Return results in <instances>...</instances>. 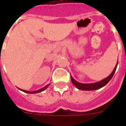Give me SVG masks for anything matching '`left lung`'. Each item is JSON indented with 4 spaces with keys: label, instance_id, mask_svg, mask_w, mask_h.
I'll return each mask as SVG.
<instances>
[{
    "label": "left lung",
    "instance_id": "8db88e82",
    "mask_svg": "<svg viewBox=\"0 0 126 126\" xmlns=\"http://www.w3.org/2000/svg\"><path fill=\"white\" fill-rule=\"evenodd\" d=\"M118 62L116 66H115V69L113 71L112 73L110 74V76L102 80V81H99V82H97V83H90V84H83V83H79L78 81H76V80H74V79L72 78V76H71V81L72 83L74 84L76 87L77 88H78L79 90H98V89H100L101 88H102L103 86H104L105 85H106L108 83H109L110 80L112 79V78L113 77V74L115 73V71H116L117 67Z\"/></svg>",
    "mask_w": 126,
    "mask_h": 126
}]
</instances>
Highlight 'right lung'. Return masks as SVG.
Masks as SVG:
<instances>
[{
  "mask_svg": "<svg viewBox=\"0 0 126 126\" xmlns=\"http://www.w3.org/2000/svg\"><path fill=\"white\" fill-rule=\"evenodd\" d=\"M48 86H49V84H47V86H45V87H43V88L40 89V90H37V91H35V92H28V91H26V90H21V91H23V92H25V93H39V92H43V91H44L45 89L47 88V87Z\"/></svg>",
  "mask_w": 126,
  "mask_h": 126,
  "instance_id": "obj_1",
  "label": "right lung"
}]
</instances>
